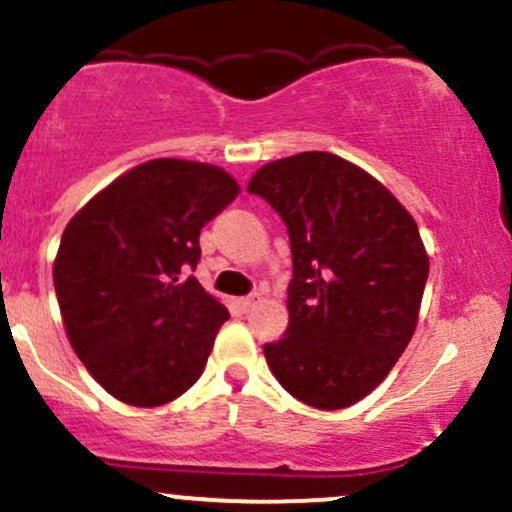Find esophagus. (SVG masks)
Masks as SVG:
<instances>
[{
  "label": "esophagus",
  "mask_w": 512,
  "mask_h": 512,
  "mask_svg": "<svg viewBox=\"0 0 512 512\" xmlns=\"http://www.w3.org/2000/svg\"><path fill=\"white\" fill-rule=\"evenodd\" d=\"M262 301V293H250V296H245V298H240V310H243V313H248V310H252L255 308L257 303Z\"/></svg>",
  "instance_id": "esophagus-1"
}]
</instances>
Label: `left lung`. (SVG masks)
<instances>
[{"instance_id": "1", "label": "left lung", "mask_w": 512, "mask_h": 512, "mask_svg": "<svg viewBox=\"0 0 512 512\" xmlns=\"http://www.w3.org/2000/svg\"><path fill=\"white\" fill-rule=\"evenodd\" d=\"M248 192L267 199L291 240L289 327L264 344L269 370L310 407H351L416 330L428 279L419 226L383 182L327 151L267 163Z\"/></svg>"}]
</instances>
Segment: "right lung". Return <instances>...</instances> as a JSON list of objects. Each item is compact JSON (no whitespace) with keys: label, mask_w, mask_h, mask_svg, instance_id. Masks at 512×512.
I'll return each mask as SVG.
<instances>
[{"label":"right lung","mask_w":512,"mask_h":512,"mask_svg":"<svg viewBox=\"0 0 512 512\" xmlns=\"http://www.w3.org/2000/svg\"><path fill=\"white\" fill-rule=\"evenodd\" d=\"M219 166L154 158L110 182L62 233L52 279L69 344L96 383L158 407L202 375L226 305L185 276L199 231L238 197Z\"/></svg>","instance_id":"obj_1"}]
</instances>
